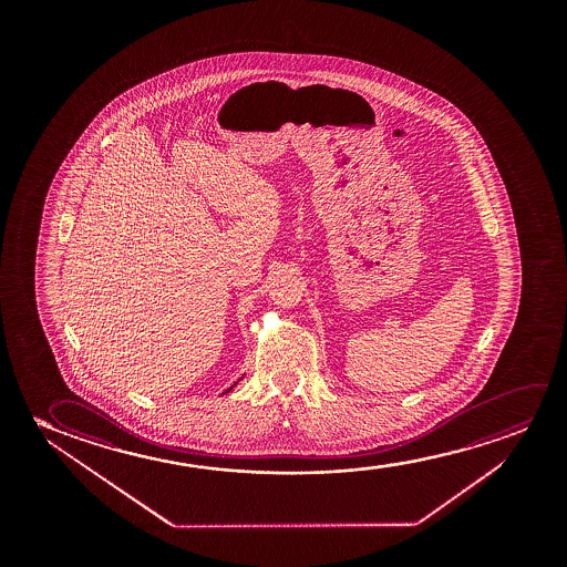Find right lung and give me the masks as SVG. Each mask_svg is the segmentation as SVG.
<instances>
[{
  "label": "right lung",
  "mask_w": 567,
  "mask_h": 567,
  "mask_svg": "<svg viewBox=\"0 0 567 567\" xmlns=\"http://www.w3.org/2000/svg\"><path fill=\"white\" fill-rule=\"evenodd\" d=\"M230 389H233V388H230ZM230 389H228V391H230Z\"/></svg>",
  "instance_id": "1"
}]
</instances>
